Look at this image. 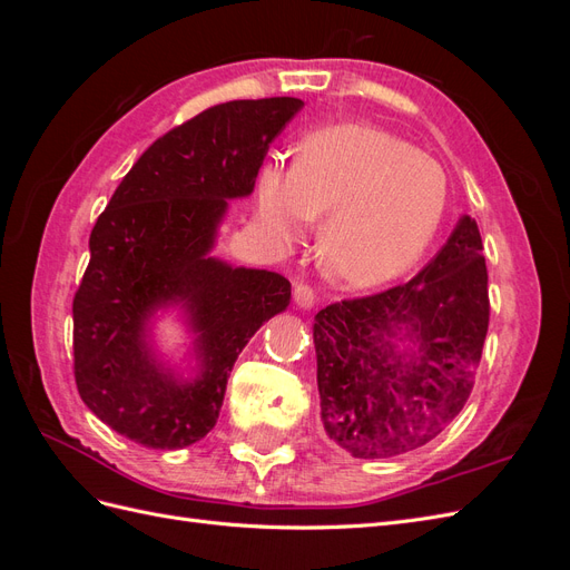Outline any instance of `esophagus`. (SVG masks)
I'll return each mask as SVG.
<instances>
[{"mask_svg":"<svg viewBox=\"0 0 570 570\" xmlns=\"http://www.w3.org/2000/svg\"><path fill=\"white\" fill-rule=\"evenodd\" d=\"M316 302V292L314 287H308L306 283H297L295 285V304L299 308H312Z\"/></svg>","mask_w":570,"mask_h":570,"instance_id":"obj_1","label":"esophagus"}]
</instances>
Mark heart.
<instances>
[{"mask_svg":"<svg viewBox=\"0 0 570 570\" xmlns=\"http://www.w3.org/2000/svg\"><path fill=\"white\" fill-rule=\"evenodd\" d=\"M256 223L292 247L323 216L318 266L333 283L373 287L400 278L433 243L446 214L442 166L385 130L308 132L297 159H268L254 185Z\"/></svg>","mask_w":570,"mask_h":570,"instance_id":"heart-1","label":"heart"}]
</instances>
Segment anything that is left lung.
<instances>
[{
	"label": "left lung",
	"instance_id": "obj_1",
	"mask_svg": "<svg viewBox=\"0 0 570 570\" xmlns=\"http://www.w3.org/2000/svg\"><path fill=\"white\" fill-rule=\"evenodd\" d=\"M321 419L354 459H390L438 438L473 390L488 335V266L461 216L419 275L314 318Z\"/></svg>",
	"mask_w": 570,
	"mask_h": 570
}]
</instances>
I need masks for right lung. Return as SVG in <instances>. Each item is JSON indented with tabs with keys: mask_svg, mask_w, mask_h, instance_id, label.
Wrapping results in <instances>:
<instances>
[{
	"mask_svg": "<svg viewBox=\"0 0 570 570\" xmlns=\"http://www.w3.org/2000/svg\"><path fill=\"white\" fill-rule=\"evenodd\" d=\"M295 97L216 105L159 137L120 180L90 235L73 299V368L95 416L149 450H183L216 425L235 358L289 304L281 273L212 256L228 199L254 193ZM181 312L187 376L153 347V323Z\"/></svg>",
	"mask_w": 570,
	"mask_h": 570,
	"instance_id": "obj_1",
	"label": "right lung"
}]
</instances>
